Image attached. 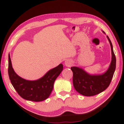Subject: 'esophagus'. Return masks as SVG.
<instances>
[{
	"label": "esophagus",
	"instance_id": "obj_1",
	"mask_svg": "<svg viewBox=\"0 0 124 124\" xmlns=\"http://www.w3.org/2000/svg\"><path fill=\"white\" fill-rule=\"evenodd\" d=\"M73 65V61L71 59H66L65 61V65L67 67H70Z\"/></svg>",
	"mask_w": 124,
	"mask_h": 124
}]
</instances>
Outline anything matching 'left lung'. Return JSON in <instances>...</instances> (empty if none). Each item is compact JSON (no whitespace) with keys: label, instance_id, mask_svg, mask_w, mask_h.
I'll return each mask as SVG.
<instances>
[{"label":"left lung","instance_id":"obj_1","mask_svg":"<svg viewBox=\"0 0 124 124\" xmlns=\"http://www.w3.org/2000/svg\"><path fill=\"white\" fill-rule=\"evenodd\" d=\"M107 38L111 46L112 58L109 68L105 73L101 74H90L82 68L71 67L73 73V86L80 94L85 96H94L103 92L110 85L116 69V60L112 43L107 36Z\"/></svg>","mask_w":124,"mask_h":124}]
</instances>
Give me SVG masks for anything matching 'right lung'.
I'll list each match as a JSON object with an SVG mask.
<instances>
[{
    "label": "right lung",
    "instance_id": "obj_1",
    "mask_svg": "<svg viewBox=\"0 0 124 124\" xmlns=\"http://www.w3.org/2000/svg\"><path fill=\"white\" fill-rule=\"evenodd\" d=\"M63 69L62 64L51 69L42 78L28 80L16 74L12 67L10 54L8 55V75L12 85L18 94L28 101L40 102L49 97L53 89L54 83Z\"/></svg>",
    "mask_w": 124,
    "mask_h": 124
}]
</instances>
